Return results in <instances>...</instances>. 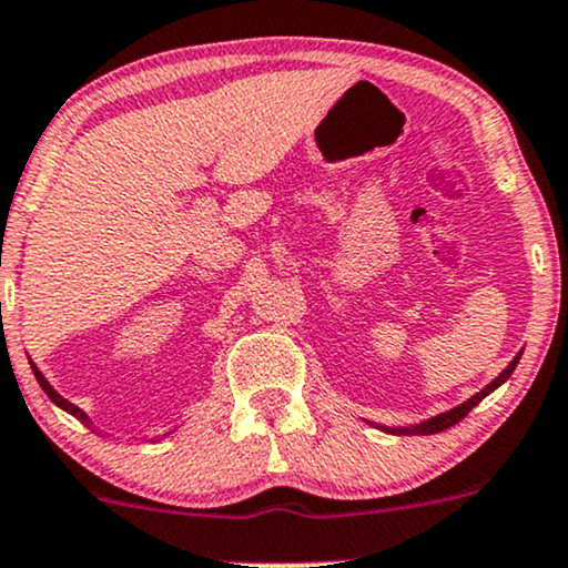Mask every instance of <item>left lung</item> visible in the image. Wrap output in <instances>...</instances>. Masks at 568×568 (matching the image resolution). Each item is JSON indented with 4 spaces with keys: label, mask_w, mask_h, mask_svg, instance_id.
Segmentation results:
<instances>
[{
    "label": "left lung",
    "mask_w": 568,
    "mask_h": 568,
    "mask_svg": "<svg viewBox=\"0 0 568 568\" xmlns=\"http://www.w3.org/2000/svg\"><path fill=\"white\" fill-rule=\"evenodd\" d=\"M518 359H521V354H516L514 362H510V365L505 367V371H503L500 375H497V378L491 381V384L484 386L479 394H474V396H470L468 402H463V405H457L455 409H449V413L436 415V418H432V420H423V423H418V426H413V428H392V432H396V434H420V436H428V434H439V432H444V428L455 426V423H460V420L466 418V415L470 413V409H474L476 405H479V402L484 399V396L491 394V392H495L497 386H503L505 381L510 378V373L516 371Z\"/></svg>",
    "instance_id": "8db88e82"
}]
</instances>
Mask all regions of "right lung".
I'll use <instances>...</instances> for the list:
<instances>
[{"instance_id": "obj_1", "label": "right lung", "mask_w": 568, "mask_h": 568, "mask_svg": "<svg viewBox=\"0 0 568 568\" xmlns=\"http://www.w3.org/2000/svg\"><path fill=\"white\" fill-rule=\"evenodd\" d=\"M31 371H33V375H37L39 386H42V388H44V394H47V396H50V399L54 402V405H58V407H63V409H65V413L77 415V418H84V420H87V415H84V413H81V409H79L77 405H71V402H68V399H63V396H60L58 392H54V388H52L50 384H47V378H44V375H42V373H39V367H37V365H33V362H31Z\"/></svg>"}]
</instances>
